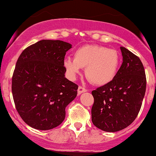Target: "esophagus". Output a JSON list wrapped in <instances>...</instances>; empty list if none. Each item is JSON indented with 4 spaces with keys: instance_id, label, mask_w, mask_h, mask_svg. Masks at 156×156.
<instances>
[{
    "instance_id": "obj_1",
    "label": "esophagus",
    "mask_w": 156,
    "mask_h": 156,
    "mask_svg": "<svg viewBox=\"0 0 156 156\" xmlns=\"http://www.w3.org/2000/svg\"><path fill=\"white\" fill-rule=\"evenodd\" d=\"M84 92H87V89H85L84 87L79 86V87H78V94H82V93H84Z\"/></svg>"
}]
</instances>
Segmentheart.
<instances>
[{
	"mask_svg": "<svg viewBox=\"0 0 156 156\" xmlns=\"http://www.w3.org/2000/svg\"><path fill=\"white\" fill-rule=\"evenodd\" d=\"M120 58L118 52L98 45H86L78 48L74 59H64L63 66L67 75L75 80L85 68L86 77L96 85H105L114 79L119 69Z\"/></svg>",
	"mask_w": 156,
	"mask_h": 156,
	"instance_id": "obj_1",
	"label": "heart"
}]
</instances>
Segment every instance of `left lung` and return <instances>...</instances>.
Listing matches in <instances>:
<instances>
[{
    "label": "left lung",
    "mask_w": 156,
    "mask_h": 156,
    "mask_svg": "<svg viewBox=\"0 0 156 156\" xmlns=\"http://www.w3.org/2000/svg\"><path fill=\"white\" fill-rule=\"evenodd\" d=\"M123 62L114 79L92 91V122L106 132H116L130 125L137 116L145 96L146 79L139 57L120 47Z\"/></svg>",
    "instance_id": "obj_1"
}]
</instances>
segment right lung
Instances as JSON below:
<instances>
[{"mask_svg":"<svg viewBox=\"0 0 156 156\" xmlns=\"http://www.w3.org/2000/svg\"><path fill=\"white\" fill-rule=\"evenodd\" d=\"M72 44L59 40H41L20 54L12 78L16 108L23 121L34 129L59 126L66 107L75 100L78 85L65 77L66 53Z\"/></svg>","mask_w":156,"mask_h":156,"instance_id":"1","label":"right lung"}]
</instances>
